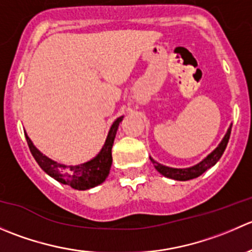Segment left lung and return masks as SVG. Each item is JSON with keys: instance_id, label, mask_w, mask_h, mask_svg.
Here are the masks:
<instances>
[{"instance_id": "1", "label": "left lung", "mask_w": 252, "mask_h": 252, "mask_svg": "<svg viewBox=\"0 0 252 252\" xmlns=\"http://www.w3.org/2000/svg\"><path fill=\"white\" fill-rule=\"evenodd\" d=\"M230 131H232V124H230V126L228 128L227 133H225V135L223 136L222 141L220 142V145H218V146L216 147L211 154H208L202 161H200L199 163L195 164V166L188 167V168H173V167L163 166V164L158 163V162L155 161L152 157H150V159H151V162L154 163L155 168H156L162 175H164V177L171 178V179H174V180H182V182L194 179V178L200 177L204 172L207 171V169H210L211 167H213L218 161H220L223 152H224L225 147H227L228 141H229Z\"/></svg>"}]
</instances>
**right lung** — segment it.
Returning a JSON list of instances; mask_svg holds the SVG:
<instances>
[{
	"label": "right lung",
	"mask_w": 252,
	"mask_h": 252,
	"mask_svg": "<svg viewBox=\"0 0 252 252\" xmlns=\"http://www.w3.org/2000/svg\"><path fill=\"white\" fill-rule=\"evenodd\" d=\"M122 119H123V116L118 117L113 122L101 151L93 159L85 162V163L77 164V166H67V164L58 163V162L48 158L46 155L36 149V146L28 136L27 131L24 133L30 152L34 156L37 164L41 167L42 171L46 172L50 177H52L57 182L64 185H69L73 189L88 190L105 182L106 178L110 174L112 166V146H113L117 129H118Z\"/></svg>",
	"instance_id": "add662e5"
}]
</instances>
